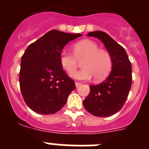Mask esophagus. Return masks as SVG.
<instances>
[{
    "instance_id": "34e87169",
    "label": "esophagus",
    "mask_w": 149,
    "mask_h": 149,
    "mask_svg": "<svg viewBox=\"0 0 149 149\" xmlns=\"http://www.w3.org/2000/svg\"><path fill=\"white\" fill-rule=\"evenodd\" d=\"M81 85V83H79V82H75V86L76 87H78V86H80Z\"/></svg>"
}]
</instances>
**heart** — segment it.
Segmentation results:
<instances>
[{
  "label": "heart",
  "mask_w": 149,
  "mask_h": 149,
  "mask_svg": "<svg viewBox=\"0 0 149 149\" xmlns=\"http://www.w3.org/2000/svg\"><path fill=\"white\" fill-rule=\"evenodd\" d=\"M98 48V45L93 41H80L74 45V55L65 51H62L60 55V65L71 74L77 68V60L84 58L81 63L83 68L73 72L72 77L81 81H88L95 77V81H101L111 70L112 59L107 51Z\"/></svg>",
  "instance_id": "1"
}]
</instances>
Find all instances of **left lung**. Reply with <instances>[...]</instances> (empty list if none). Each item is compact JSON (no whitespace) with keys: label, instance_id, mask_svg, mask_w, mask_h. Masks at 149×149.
<instances>
[{"label":"left lung","instance_id":"left-lung-1","mask_svg":"<svg viewBox=\"0 0 149 149\" xmlns=\"http://www.w3.org/2000/svg\"><path fill=\"white\" fill-rule=\"evenodd\" d=\"M87 36L98 38L104 43L111 56L112 69L103 82L89 86L90 93L83 104L89 113L108 117L119 112L127 100L132 83L131 63L125 48L107 33L97 30Z\"/></svg>","mask_w":149,"mask_h":149}]
</instances>
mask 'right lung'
<instances>
[{"mask_svg": "<svg viewBox=\"0 0 149 149\" xmlns=\"http://www.w3.org/2000/svg\"><path fill=\"white\" fill-rule=\"evenodd\" d=\"M82 36L52 30L30 44L21 60L19 84L25 103L36 113L54 114L76 86L62 68L60 55L70 41Z\"/></svg>", "mask_w": 149, "mask_h": 149, "instance_id": "right-lung-1", "label": "right lung"}]
</instances>
